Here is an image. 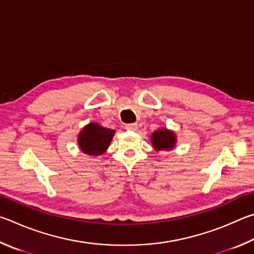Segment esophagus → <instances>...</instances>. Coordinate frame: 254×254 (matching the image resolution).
Returning a JSON list of instances; mask_svg holds the SVG:
<instances>
[{"label":"esophagus","mask_w":254,"mask_h":254,"mask_svg":"<svg viewBox=\"0 0 254 254\" xmlns=\"http://www.w3.org/2000/svg\"><path fill=\"white\" fill-rule=\"evenodd\" d=\"M126 129L128 130H137L138 129V126H137V124H127L126 125Z\"/></svg>","instance_id":"1"}]
</instances>
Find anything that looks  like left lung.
I'll use <instances>...</instances> for the list:
<instances>
[{
	"mask_svg": "<svg viewBox=\"0 0 254 254\" xmlns=\"http://www.w3.org/2000/svg\"><path fill=\"white\" fill-rule=\"evenodd\" d=\"M176 134L173 130L167 128H158L150 136V143H152L155 150H172L176 146Z\"/></svg>",
	"mask_w": 254,
	"mask_h": 254,
	"instance_id": "1",
	"label": "left lung"
}]
</instances>
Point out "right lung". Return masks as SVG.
Segmentation results:
<instances>
[{
  "instance_id": "right-lung-1",
  "label": "right lung",
  "mask_w": 254,
  "mask_h": 254,
  "mask_svg": "<svg viewBox=\"0 0 254 254\" xmlns=\"http://www.w3.org/2000/svg\"><path fill=\"white\" fill-rule=\"evenodd\" d=\"M115 132L98 123H89L78 134L79 148L89 156H100L108 149Z\"/></svg>"
}]
</instances>
